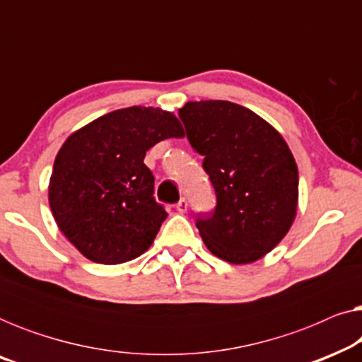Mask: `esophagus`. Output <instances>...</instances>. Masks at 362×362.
I'll use <instances>...</instances> for the list:
<instances>
[{
  "mask_svg": "<svg viewBox=\"0 0 362 362\" xmlns=\"http://www.w3.org/2000/svg\"><path fill=\"white\" fill-rule=\"evenodd\" d=\"M176 209L180 211V212H186V211H187V201L185 199V197H181V199L177 201V204H176Z\"/></svg>",
  "mask_w": 362,
  "mask_h": 362,
  "instance_id": "1",
  "label": "esophagus"
}]
</instances>
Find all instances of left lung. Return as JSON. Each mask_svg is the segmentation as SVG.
Listing matches in <instances>:
<instances>
[{"instance_id":"left-lung-1","label":"left lung","mask_w":362,"mask_h":362,"mask_svg":"<svg viewBox=\"0 0 362 362\" xmlns=\"http://www.w3.org/2000/svg\"><path fill=\"white\" fill-rule=\"evenodd\" d=\"M192 150L216 191V207L196 217L207 249L230 264H252L293 224L298 168L284 136L249 108L227 100L180 108Z\"/></svg>"}]
</instances>
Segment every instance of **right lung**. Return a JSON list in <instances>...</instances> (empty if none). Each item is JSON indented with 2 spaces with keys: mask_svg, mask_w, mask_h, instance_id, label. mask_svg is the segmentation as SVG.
Here are the masks:
<instances>
[{
  "mask_svg": "<svg viewBox=\"0 0 362 362\" xmlns=\"http://www.w3.org/2000/svg\"><path fill=\"white\" fill-rule=\"evenodd\" d=\"M181 136L171 112L128 107L67 138L54 161L49 206L83 257L117 265L150 249L168 214L153 197L155 176L143 160L158 141Z\"/></svg>",
  "mask_w": 362,
  "mask_h": 362,
  "instance_id": "obj_1",
  "label": "right lung"
}]
</instances>
